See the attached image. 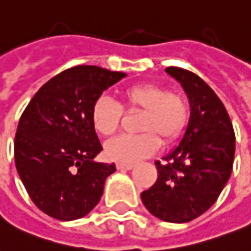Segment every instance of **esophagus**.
Segmentation results:
<instances>
[{"instance_id":"obj_1","label":"esophagus","mask_w":251,"mask_h":251,"mask_svg":"<svg viewBox=\"0 0 251 251\" xmlns=\"http://www.w3.org/2000/svg\"><path fill=\"white\" fill-rule=\"evenodd\" d=\"M116 168L120 169V171H129V169L134 168V164H123V162H117V164H116Z\"/></svg>"}]
</instances>
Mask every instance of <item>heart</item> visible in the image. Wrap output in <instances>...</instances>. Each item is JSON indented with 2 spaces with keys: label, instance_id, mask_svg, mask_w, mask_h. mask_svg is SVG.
Returning a JSON list of instances; mask_svg holds the SVG:
<instances>
[{
  "label": "heart",
  "instance_id": "heart-1",
  "mask_svg": "<svg viewBox=\"0 0 251 251\" xmlns=\"http://www.w3.org/2000/svg\"><path fill=\"white\" fill-rule=\"evenodd\" d=\"M124 106L143 110L138 129L139 135H122L108 142L105 153L110 160L134 164L157 151L160 139L164 143L175 141L187 126L190 106L179 93L153 83H139L122 90ZM123 109L109 97L97 98L91 106V123L98 134L110 136L122 122Z\"/></svg>",
  "mask_w": 251,
  "mask_h": 251
}]
</instances>
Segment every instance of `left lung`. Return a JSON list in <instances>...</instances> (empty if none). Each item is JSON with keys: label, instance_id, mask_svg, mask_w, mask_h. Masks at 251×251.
Listing matches in <instances>:
<instances>
[{"label": "left lung", "instance_id": "obj_1", "mask_svg": "<svg viewBox=\"0 0 251 251\" xmlns=\"http://www.w3.org/2000/svg\"><path fill=\"white\" fill-rule=\"evenodd\" d=\"M187 94L190 119L180 142L155 161L158 177L141 194L145 208L168 223H187L205 213L231 176L235 134L227 110L198 75L177 67L165 68Z\"/></svg>", "mask_w": 251, "mask_h": 251}]
</instances>
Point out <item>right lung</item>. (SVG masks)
Segmentation results:
<instances>
[{
  "label": "right lung",
  "instance_id": "1",
  "mask_svg": "<svg viewBox=\"0 0 251 251\" xmlns=\"http://www.w3.org/2000/svg\"><path fill=\"white\" fill-rule=\"evenodd\" d=\"M123 72L77 65L46 82L20 117L15 138L17 174L36 208L76 220L100 202L115 164L93 161L102 146L91 123L97 98Z\"/></svg>",
  "mask_w": 251,
  "mask_h": 251
}]
</instances>
